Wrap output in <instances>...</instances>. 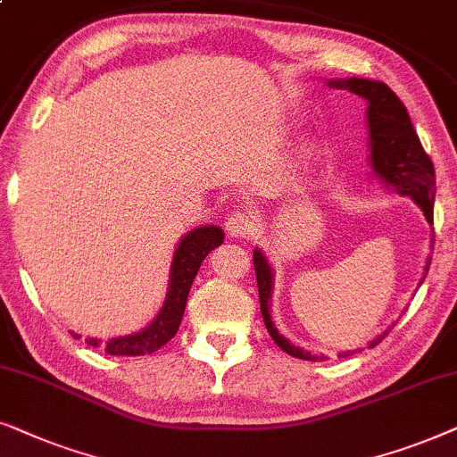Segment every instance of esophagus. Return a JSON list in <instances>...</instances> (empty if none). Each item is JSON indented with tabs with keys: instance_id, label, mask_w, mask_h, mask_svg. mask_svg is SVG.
Wrapping results in <instances>:
<instances>
[{
	"instance_id": "obj_1",
	"label": "esophagus",
	"mask_w": 457,
	"mask_h": 457,
	"mask_svg": "<svg viewBox=\"0 0 457 457\" xmlns=\"http://www.w3.org/2000/svg\"><path fill=\"white\" fill-rule=\"evenodd\" d=\"M224 230H227L230 237H237V239H239V237L253 235L255 222L252 216L243 214V212H235V214H230L227 224H224Z\"/></svg>"
}]
</instances>
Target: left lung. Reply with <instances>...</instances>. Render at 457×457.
<instances>
[{
  "instance_id": "left-lung-1",
  "label": "left lung",
  "mask_w": 457,
  "mask_h": 457,
  "mask_svg": "<svg viewBox=\"0 0 457 457\" xmlns=\"http://www.w3.org/2000/svg\"><path fill=\"white\" fill-rule=\"evenodd\" d=\"M328 87L337 89H347L355 96L364 97L368 102V130H370V164L377 177L383 183L391 185L399 195H410L420 205L428 222H433V205H435V166L428 154L424 152L420 139H418L414 124L410 120L408 110L395 93L380 80L368 79H347V80H328ZM430 260L424 266V277L427 278ZM253 268L255 278H258L260 293V310L264 316V324L270 333L272 341L293 358L299 360H324L322 355H312L303 352L302 347L291 345L274 327L270 318V299H272V268L268 264L266 255L255 249L253 252ZM420 280V285H422ZM386 330L370 343V347L378 345L385 339ZM349 355L343 352L341 358Z\"/></svg>"
}]
</instances>
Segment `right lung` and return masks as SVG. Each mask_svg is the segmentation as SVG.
I'll use <instances>...</instances> for the list:
<instances>
[{"label": "right lung", "instance_id": "1", "mask_svg": "<svg viewBox=\"0 0 457 457\" xmlns=\"http://www.w3.org/2000/svg\"><path fill=\"white\" fill-rule=\"evenodd\" d=\"M224 241L220 227H199L193 228L180 239L177 252H174L170 266V283H168L166 302L162 305L160 314L154 318L152 324L139 333L116 337L105 343V353L110 355H145L158 352L162 345L177 335L183 320L187 297H189L193 278L212 249H216ZM79 339V335H72ZM87 345L99 347V339H85Z\"/></svg>", "mask_w": 457, "mask_h": 457}]
</instances>
